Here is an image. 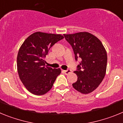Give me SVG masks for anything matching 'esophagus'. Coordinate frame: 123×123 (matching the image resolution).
Listing matches in <instances>:
<instances>
[{"label": "esophagus", "mask_w": 123, "mask_h": 123, "mask_svg": "<svg viewBox=\"0 0 123 123\" xmlns=\"http://www.w3.org/2000/svg\"><path fill=\"white\" fill-rule=\"evenodd\" d=\"M63 72L65 74H68L71 73V71L70 70V69H67V70H65V71H63Z\"/></svg>", "instance_id": "esophagus-1"}]
</instances>
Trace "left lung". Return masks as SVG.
<instances>
[{"mask_svg":"<svg viewBox=\"0 0 123 123\" xmlns=\"http://www.w3.org/2000/svg\"><path fill=\"white\" fill-rule=\"evenodd\" d=\"M65 39L71 44L75 59L81 58L77 67L78 80L72 84L78 92L89 94L98 87L103 81L106 70L107 54L102 42L88 32H79L64 34Z\"/></svg>","mask_w":123,"mask_h":123,"instance_id":"8db88e82","label":"left lung"}]
</instances>
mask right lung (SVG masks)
Listing matches in <instances>:
<instances>
[{
	"instance_id": "add662e5",
	"label": "right lung",
	"mask_w": 123,
	"mask_h": 123,
	"mask_svg": "<svg viewBox=\"0 0 123 123\" xmlns=\"http://www.w3.org/2000/svg\"><path fill=\"white\" fill-rule=\"evenodd\" d=\"M62 34L36 32L24 41L17 55V70L19 79L29 92L36 95L46 94L52 89L56 77L61 73L45 65V57Z\"/></svg>"
}]
</instances>
